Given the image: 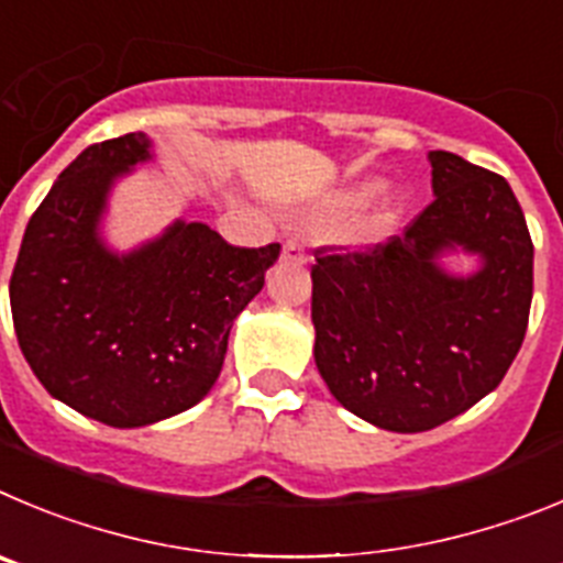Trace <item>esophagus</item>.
I'll use <instances>...</instances> for the list:
<instances>
[{"instance_id": "34e87169", "label": "esophagus", "mask_w": 563, "mask_h": 563, "mask_svg": "<svg viewBox=\"0 0 563 563\" xmlns=\"http://www.w3.org/2000/svg\"><path fill=\"white\" fill-rule=\"evenodd\" d=\"M283 261L286 263H302L306 261V250L297 238H288L286 244H283Z\"/></svg>"}]
</instances>
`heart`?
I'll list each match as a JSON object with an SVG mask.
<instances>
[{
	"instance_id": "b5f03b06",
	"label": "heart",
	"mask_w": 563,
	"mask_h": 563,
	"mask_svg": "<svg viewBox=\"0 0 563 563\" xmlns=\"http://www.w3.org/2000/svg\"><path fill=\"white\" fill-rule=\"evenodd\" d=\"M376 194V181H364V185L356 187H347L342 194L336 196V207L339 210H358V207L367 205ZM401 216H404V196L395 194V190H384L373 207H369L367 219H364L362 232L367 238H382L387 232H393L395 227L401 224Z\"/></svg>"
}]
</instances>
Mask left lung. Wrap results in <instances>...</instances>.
I'll return each mask as SVG.
<instances>
[{"label":"left lung","instance_id":"1","mask_svg":"<svg viewBox=\"0 0 563 563\" xmlns=\"http://www.w3.org/2000/svg\"><path fill=\"white\" fill-rule=\"evenodd\" d=\"M434 201L367 252L317 250L313 362L347 412L387 432H427L494 393L528 331L533 241L499 174L429 151ZM481 266L454 276L442 257Z\"/></svg>","mask_w":563,"mask_h":563}]
</instances>
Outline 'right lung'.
<instances>
[{
  "instance_id": "obj_1",
  "label": "right lung",
  "mask_w": 563,
  "mask_h": 563,
  "mask_svg": "<svg viewBox=\"0 0 563 563\" xmlns=\"http://www.w3.org/2000/svg\"><path fill=\"white\" fill-rule=\"evenodd\" d=\"M151 159L143 131L78 154L33 212L10 277L13 328L35 378L118 429L148 427L210 393L232 322L280 255V244L241 250L181 219L134 250H111L100 232L111 187Z\"/></svg>"
}]
</instances>
